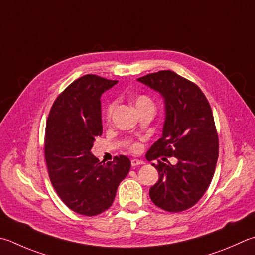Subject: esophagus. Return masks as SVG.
Segmentation results:
<instances>
[{"label": "esophagus", "mask_w": 255, "mask_h": 255, "mask_svg": "<svg viewBox=\"0 0 255 255\" xmlns=\"http://www.w3.org/2000/svg\"><path fill=\"white\" fill-rule=\"evenodd\" d=\"M145 164V161L143 160H140V159H131V165L135 167V166H138V165H142Z\"/></svg>", "instance_id": "34e87169"}]
</instances>
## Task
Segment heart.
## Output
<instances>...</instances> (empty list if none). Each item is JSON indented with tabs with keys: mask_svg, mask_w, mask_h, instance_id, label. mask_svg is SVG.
I'll return each instance as SVG.
<instances>
[{
	"mask_svg": "<svg viewBox=\"0 0 255 255\" xmlns=\"http://www.w3.org/2000/svg\"><path fill=\"white\" fill-rule=\"evenodd\" d=\"M148 105L154 106L151 99L149 98V97H147V96H138L137 98H136V100H135L136 108H139V107H142V106H148ZM114 108H115V104L114 103H112V104L108 106L107 112H106V117H107V119H109L110 117H112L113 112H114ZM130 148H131L132 150H138V148H139V146H138L137 143H135V145H132Z\"/></svg>",
	"mask_w": 255,
	"mask_h": 255,
	"instance_id": "1",
	"label": "heart"
}]
</instances>
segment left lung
Instances as JSON below:
<instances>
[{
    "mask_svg": "<svg viewBox=\"0 0 255 255\" xmlns=\"http://www.w3.org/2000/svg\"><path fill=\"white\" fill-rule=\"evenodd\" d=\"M159 92L165 104L163 135L147 151L148 160L172 157V165H154L159 179L149 189L156 206L182 212L196 204L211 184L219 157V137L206 97L195 83L170 70L137 79ZM163 157V160H166Z\"/></svg>",
    "mask_w": 255,
    "mask_h": 255,
    "instance_id": "left-lung-1",
    "label": "left lung"
}]
</instances>
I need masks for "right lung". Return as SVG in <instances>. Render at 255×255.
<instances>
[{"label": "right lung", "instance_id": "obj_1", "mask_svg": "<svg viewBox=\"0 0 255 255\" xmlns=\"http://www.w3.org/2000/svg\"><path fill=\"white\" fill-rule=\"evenodd\" d=\"M117 82L95 75L79 78L55 99L48 117L44 152L50 180L64 204L81 215L108 210L131 166L124 155L105 164L91 152L103 133L101 95Z\"/></svg>", "mask_w": 255, "mask_h": 255}]
</instances>
